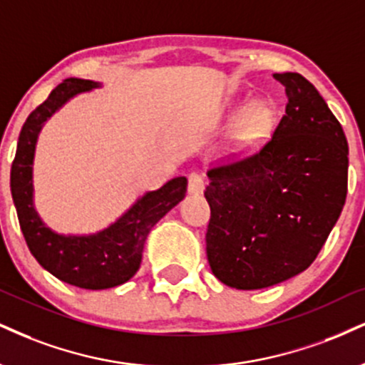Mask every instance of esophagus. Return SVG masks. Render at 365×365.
<instances>
[{"label": "esophagus", "instance_id": "esophagus-1", "mask_svg": "<svg viewBox=\"0 0 365 365\" xmlns=\"http://www.w3.org/2000/svg\"><path fill=\"white\" fill-rule=\"evenodd\" d=\"M188 194L199 195L204 192V180L199 173H190L188 175Z\"/></svg>", "mask_w": 365, "mask_h": 365}]
</instances>
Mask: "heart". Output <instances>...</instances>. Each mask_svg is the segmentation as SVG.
I'll return each mask as SVG.
<instances>
[{"instance_id": "1", "label": "heart", "mask_w": 365, "mask_h": 365, "mask_svg": "<svg viewBox=\"0 0 365 365\" xmlns=\"http://www.w3.org/2000/svg\"><path fill=\"white\" fill-rule=\"evenodd\" d=\"M236 113L241 115L232 130V139L236 149L241 153L262 144L274 129L275 112L269 102L252 103L245 112L236 110Z\"/></svg>"}]
</instances>
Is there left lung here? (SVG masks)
<instances>
[{"mask_svg": "<svg viewBox=\"0 0 365 365\" xmlns=\"http://www.w3.org/2000/svg\"><path fill=\"white\" fill-rule=\"evenodd\" d=\"M285 115L255 155L207 171L210 270L241 291L304 272L340 217L349 144L318 90L299 73L274 74Z\"/></svg>", "mask_w": 365, "mask_h": 365, "instance_id": "1", "label": "left lung"}]
</instances>
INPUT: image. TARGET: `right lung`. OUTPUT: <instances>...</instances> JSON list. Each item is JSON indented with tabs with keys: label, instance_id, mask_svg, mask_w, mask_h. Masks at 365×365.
I'll return each mask as SVG.
<instances>
[{
	"label": "right lung",
	"instance_id": "1",
	"mask_svg": "<svg viewBox=\"0 0 365 365\" xmlns=\"http://www.w3.org/2000/svg\"><path fill=\"white\" fill-rule=\"evenodd\" d=\"M100 86L80 78H68L57 85L21 127L10 175L13 202L30 253L54 277L91 291L115 287L134 277L149 231L187 192L185 177L171 178L158 190L140 195L115 222L93 235H59L43 225L34 207V156L38 134L73 96Z\"/></svg>",
	"mask_w": 365,
	"mask_h": 365
}]
</instances>
